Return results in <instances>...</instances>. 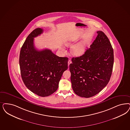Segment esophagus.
<instances>
[{"label":"esophagus","mask_w":130,"mask_h":130,"mask_svg":"<svg viewBox=\"0 0 130 130\" xmlns=\"http://www.w3.org/2000/svg\"><path fill=\"white\" fill-rule=\"evenodd\" d=\"M72 63V61L70 59V60H69V61H68V66H69V65H70V64H71Z\"/></svg>","instance_id":"1"}]
</instances>
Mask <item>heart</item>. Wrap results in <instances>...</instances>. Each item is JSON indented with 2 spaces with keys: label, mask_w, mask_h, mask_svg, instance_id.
<instances>
[{
  "label": "heart",
  "mask_w": 130,
  "mask_h": 130,
  "mask_svg": "<svg viewBox=\"0 0 130 130\" xmlns=\"http://www.w3.org/2000/svg\"><path fill=\"white\" fill-rule=\"evenodd\" d=\"M66 45H72L70 43H67ZM86 49V45L84 42H79L76 45H74L72 47L71 52L72 54L75 56H81L85 52Z\"/></svg>",
  "instance_id": "1"
}]
</instances>
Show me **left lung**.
<instances>
[{"mask_svg":"<svg viewBox=\"0 0 130 130\" xmlns=\"http://www.w3.org/2000/svg\"><path fill=\"white\" fill-rule=\"evenodd\" d=\"M82 56L72 58L69 68L72 88L79 96L88 98L98 94L107 85L112 74L113 49L103 31Z\"/></svg>","mask_w":130,"mask_h":130,"instance_id":"left-lung-1","label":"left lung"}]
</instances>
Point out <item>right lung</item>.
I'll list each match as a JSON object with an SVG mask.
<instances>
[{
    "mask_svg": "<svg viewBox=\"0 0 130 130\" xmlns=\"http://www.w3.org/2000/svg\"><path fill=\"white\" fill-rule=\"evenodd\" d=\"M43 30L37 28L28 36L21 49L19 63L24 85L32 93L47 96L58 89L63 73L68 68V58L59 57L48 49L38 50L34 38Z\"/></svg>",
    "mask_w": 130,
    "mask_h": 130,
    "instance_id": "add662e5",
    "label": "right lung"
}]
</instances>
